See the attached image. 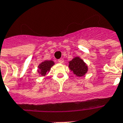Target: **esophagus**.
Wrapping results in <instances>:
<instances>
[{"label":"esophagus","mask_w":123,"mask_h":123,"mask_svg":"<svg viewBox=\"0 0 123 123\" xmlns=\"http://www.w3.org/2000/svg\"><path fill=\"white\" fill-rule=\"evenodd\" d=\"M58 62L61 64L64 63V59H60L58 60Z\"/></svg>","instance_id":"34e87169"}]
</instances>
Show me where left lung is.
<instances>
[{
    "mask_svg": "<svg viewBox=\"0 0 123 123\" xmlns=\"http://www.w3.org/2000/svg\"><path fill=\"white\" fill-rule=\"evenodd\" d=\"M69 68L77 77L84 76L88 71L87 64L79 57H75L69 62Z\"/></svg>",
    "mask_w": 123,
    "mask_h": 123,
    "instance_id": "8db88e82",
    "label": "left lung"
}]
</instances>
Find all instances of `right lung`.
Instances as JSON below:
<instances>
[{
  "label": "right lung",
  "mask_w": 123,
  "mask_h": 123,
  "mask_svg": "<svg viewBox=\"0 0 123 123\" xmlns=\"http://www.w3.org/2000/svg\"><path fill=\"white\" fill-rule=\"evenodd\" d=\"M54 65V62L50 60V61H44L42 62L38 66L37 72L41 74V76H44L47 72H49L50 68Z\"/></svg>",
  "instance_id": "obj_1"
}]
</instances>
